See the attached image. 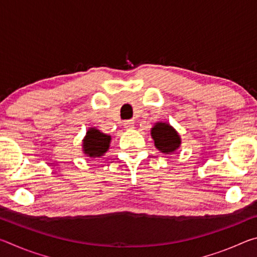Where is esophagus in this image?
<instances>
[{
  "label": "esophagus",
  "instance_id": "obj_1",
  "mask_svg": "<svg viewBox=\"0 0 257 257\" xmlns=\"http://www.w3.org/2000/svg\"><path fill=\"white\" fill-rule=\"evenodd\" d=\"M124 128L125 129H134L135 128V122H134V120H127V121H124Z\"/></svg>",
  "mask_w": 257,
  "mask_h": 257
}]
</instances>
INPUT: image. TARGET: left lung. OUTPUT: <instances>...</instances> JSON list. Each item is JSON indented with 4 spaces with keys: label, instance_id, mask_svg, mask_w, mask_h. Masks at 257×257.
<instances>
[{
    "label": "left lung",
    "instance_id": "8db88e82",
    "mask_svg": "<svg viewBox=\"0 0 257 257\" xmlns=\"http://www.w3.org/2000/svg\"><path fill=\"white\" fill-rule=\"evenodd\" d=\"M151 135L156 149L165 154L175 152L181 144L179 135L168 123L158 122L152 128Z\"/></svg>",
    "mask_w": 257,
    "mask_h": 257
}]
</instances>
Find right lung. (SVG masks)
<instances>
[{
	"instance_id": "obj_1",
	"label": "right lung",
	"mask_w": 257,
	"mask_h": 257,
	"mask_svg": "<svg viewBox=\"0 0 257 257\" xmlns=\"http://www.w3.org/2000/svg\"><path fill=\"white\" fill-rule=\"evenodd\" d=\"M111 137L105 134H102L99 130L90 128L87 132L84 139V152L85 154L89 155L90 158H97L102 156L107 151L110 146Z\"/></svg>"
}]
</instances>
